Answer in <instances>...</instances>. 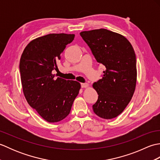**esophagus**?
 Instances as JSON below:
<instances>
[{
	"instance_id": "esophagus-1",
	"label": "esophagus",
	"mask_w": 160,
	"mask_h": 160,
	"mask_svg": "<svg viewBox=\"0 0 160 160\" xmlns=\"http://www.w3.org/2000/svg\"><path fill=\"white\" fill-rule=\"evenodd\" d=\"M81 87H82V88H86L89 87V84L87 83H81Z\"/></svg>"
}]
</instances>
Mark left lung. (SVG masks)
Returning <instances> with one entry per match:
<instances>
[{
	"label": "left lung",
	"mask_w": 160,
	"mask_h": 160,
	"mask_svg": "<svg viewBox=\"0 0 160 160\" xmlns=\"http://www.w3.org/2000/svg\"><path fill=\"white\" fill-rule=\"evenodd\" d=\"M97 62L105 67L102 79L93 87L98 99L93 105L98 116L110 120L127 107L134 93L137 80L136 57L128 40L106 29L80 33Z\"/></svg>",
	"instance_id": "8db88e82"
}]
</instances>
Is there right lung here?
Masks as SVG:
<instances>
[{
    "instance_id": "obj_1",
    "label": "right lung",
    "mask_w": 160,
    "mask_h": 160,
    "mask_svg": "<svg viewBox=\"0 0 160 160\" xmlns=\"http://www.w3.org/2000/svg\"><path fill=\"white\" fill-rule=\"evenodd\" d=\"M74 34L50 33L30 42L20 60L22 91L28 104L44 120L58 122L69 114L80 84L57 78L60 54L74 39Z\"/></svg>"
}]
</instances>
